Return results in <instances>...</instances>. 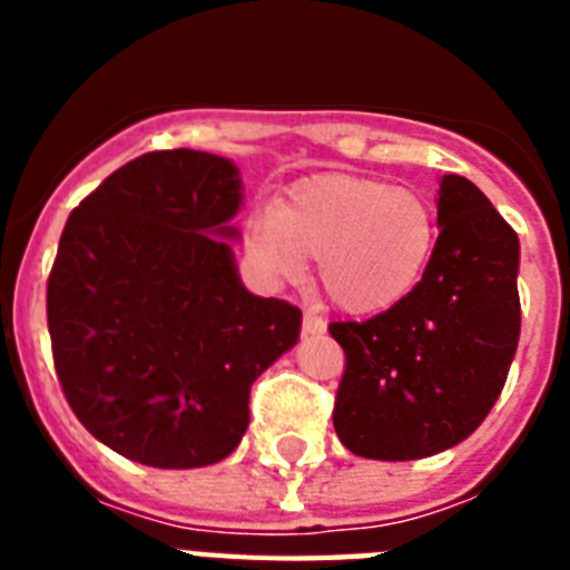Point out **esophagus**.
I'll return each mask as SVG.
<instances>
[{"label":"esophagus","instance_id":"obj_1","mask_svg":"<svg viewBox=\"0 0 570 570\" xmlns=\"http://www.w3.org/2000/svg\"><path fill=\"white\" fill-rule=\"evenodd\" d=\"M328 328V325H325V320H322V316H316V314H311V311H305V314H302V331H305V334H322V331Z\"/></svg>","mask_w":570,"mask_h":570}]
</instances>
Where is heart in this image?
Instances as JSON below:
<instances>
[{
  "label": "heart",
  "instance_id": "obj_1",
  "mask_svg": "<svg viewBox=\"0 0 570 570\" xmlns=\"http://www.w3.org/2000/svg\"><path fill=\"white\" fill-rule=\"evenodd\" d=\"M436 245L422 196L380 179L320 174L302 179L279 208L245 223V248L268 279H296L316 259L320 288L354 316L394 311L420 288Z\"/></svg>",
  "mask_w": 570,
  "mask_h": 570
}]
</instances>
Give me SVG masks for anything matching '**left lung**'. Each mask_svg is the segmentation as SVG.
<instances>
[{
	"label": "left lung",
	"instance_id": "obj_1",
	"mask_svg": "<svg viewBox=\"0 0 570 570\" xmlns=\"http://www.w3.org/2000/svg\"><path fill=\"white\" fill-rule=\"evenodd\" d=\"M440 239L420 288L367 322H334L345 351L334 428L356 456L425 460L460 445L500 400L520 342V239L471 179L436 190Z\"/></svg>",
	"mask_w": 570,
	"mask_h": 570
}]
</instances>
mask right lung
<instances>
[{
	"label": "right lung",
	"mask_w": 570,
	"mask_h": 570,
	"mask_svg": "<svg viewBox=\"0 0 570 570\" xmlns=\"http://www.w3.org/2000/svg\"><path fill=\"white\" fill-rule=\"evenodd\" d=\"M239 208V168L179 148L122 165L68 216L48 279L53 365L116 454L174 471L230 456L250 385L299 342V308L242 285Z\"/></svg>",
	"instance_id": "obj_1"
}]
</instances>
